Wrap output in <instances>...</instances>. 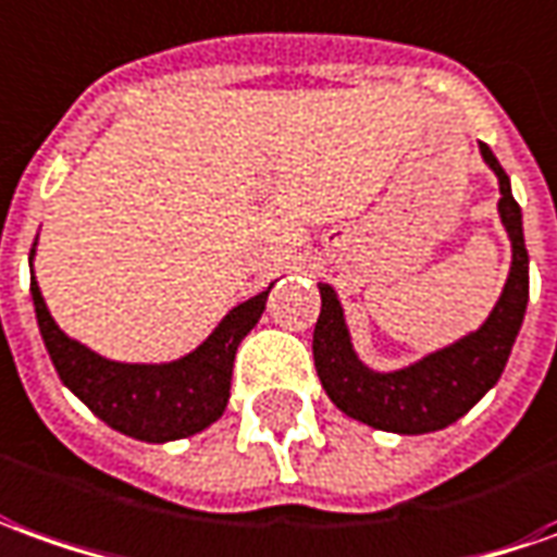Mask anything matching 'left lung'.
<instances>
[{"label": "left lung", "mask_w": 557, "mask_h": 557, "mask_svg": "<svg viewBox=\"0 0 557 557\" xmlns=\"http://www.w3.org/2000/svg\"><path fill=\"white\" fill-rule=\"evenodd\" d=\"M479 154L500 184L497 212L512 245V263L500 300L494 302L482 327L409 367L379 373L358 358L336 290L318 282L321 315L312 336L318 379L336 409L375 431L416 436L455 424L497 385L519 336L528 309V248L521 233V209L512 197L509 175L485 141H479Z\"/></svg>", "instance_id": "8db88e82"}]
</instances>
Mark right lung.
Masks as SVG:
<instances>
[{
    "mask_svg": "<svg viewBox=\"0 0 557 557\" xmlns=\"http://www.w3.org/2000/svg\"><path fill=\"white\" fill-rule=\"evenodd\" d=\"M33 257L36 242L29 251V263ZM270 287L251 300L233 306L206 336V343H199L190 355L169 363H121L96 355L94 348L81 345L57 327L48 302L38 290L36 272L29 275L38 330L60 382L109 428L141 443L184 440L206 431L224 416L236 348L263 315Z\"/></svg>",
    "mask_w": 557,
    "mask_h": 557,
    "instance_id": "obj_1",
    "label": "right lung"
}]
</instances>
